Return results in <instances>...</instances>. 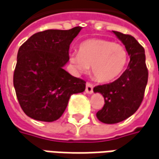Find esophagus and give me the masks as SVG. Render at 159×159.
Instances as JSON below:
<instances>
[{"label": "esophagus", "mask_w": 159, "mask_h": 159, "mask_svg": "<svg viewBox=\"0 0 159 159\" xmlns=\"http://www.w3.org/2000/svg\"><path fill=\"white\" fill-rule=\"evenodd\" d=\"M85 91H86V93H88V94L93 93V85L90 84V83H87V84H86Z\"/></svg>", "instance_id": "1"}]
</instances>
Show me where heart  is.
<instances>
[{
    "mask_svg": "<svg viewBox=\"0 0 159 159\" xmlns=\"http://www.w3.org/2000/svg\"><path fill=\"white\" fill-rule=\"evenodd\" d=\"M69 61L77 73L87 71L91 66V72L98 81L109 82L124 71L128 62V52L118 43L89 39L80 43L78 53H70Z\"/></svg>",
    "mask_w": 159,
    "mask_h": 159,
    "instance_id": "obj_1",
    "label": "heart"
}]
</instances>
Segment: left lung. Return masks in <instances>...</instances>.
<instances>
[{
    "instance_id": "left-lung-1",
    "label": "left lung",
    "mask_w": 159,
    "mask_h": 159,
    "mask_svg": "<svg viewBox=\"0 0 159 159\" xmlns=\"http://www.w3.org/2000/svg\"><path fill=\"white\" fill-rule=\"evenodd\" d=\"M113 33L125 46L129 62L116 81L93 89L95 93L102 94L104 98V105L97 113L98 120L104 124H116L133 115L143 101L148 82L144 48L129 34Z\"/></svg>"
}]
</instances>
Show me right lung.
Wrapping results in <instances>:
<instances>
[{"label":"right lung","instance_id":"1","mask_svg":"<svg viewBox=\"0 0 159 159\" xmlns=\"http://www.w3.org/2000/svg\"><path fill=\"white\" fill-rule=\"evenodd\" d=\"M82 27L35 33L19 48L14 87L22 111L34 120L60 118L71 95L85 90L86 82L63 69L70 45Z\"/></svg>","mask_w":159,"mask_h":159}]
</instances>
